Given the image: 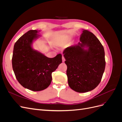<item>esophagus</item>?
<instances>
[{
    "mask_svg": "<svg viewBox=\"0 0 122 122\" xmlns=\"http://www.w3.org/2000/svg\"><path fill=\"white\" fill-rule=\"evenodd\" d=\"M62 62H65V57H64V56H62Z\"/></svg>",
    "mask_w": 122,
    "mask_h": 122,
    "instance_id": "obj_1",
    "label": "esophagus"
}]
</instances>
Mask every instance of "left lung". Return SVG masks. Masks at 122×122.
<instances>
[{
  "label": "left lung",
  "mask_w": 122,
  "mask_h": 122,
  "mask_svg": "<svg viewBox=\"0 0 122 122\" xmlns=\"http://www.w3.org/2000/svg\"><path fill=\"white\" fill-rule=\"evenodd\" d=\"M70 88L78 93L94 90L100 82L105 68L103 46L93 33L82 31L80 42L63 52Z\"/></svg>",
  "instance_id": "obj_1"
}]
</instances>
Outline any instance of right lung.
<instances>
[{"mask_svg": "<svg viewBox=\"0 0 122 122\" xmlns=\"http://www.w3.org/2000/svg\"><path fill=\"white\" fill-rule=\"evenodd\" d=\"M40 31L30 30L17 40L14 47L12 67L22 86L32 91H40L49 86L52 73L62 62V55L49 58L33 49V42L38 39Z\"/></svg>", "mask_w": 122, "mask_h": 122, "instance_id": "1", "label": "right lung"}]
</instances>
